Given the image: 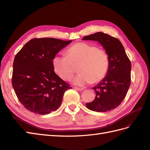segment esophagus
<instances>
[{
    "instance_id": "obj_1",
    "label": "esophagus",
    "mask_w": 150,
    "mask_h": 150,
    "mask_svg": "<svg viewBox=\"0 0 150 150\" xmlns=\"http://www.w3.org/2000/svg\"><path fill=\"white\" fill-rule=\"evenodd\" d=\"M74 89H76V91H82L83 90H84V88H78V87H74Z\"/></svg>"
}]
</instances>
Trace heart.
I'll return each mask as SVG.
<instances>
[{"label": "heart", "mask_w": 150, "mask_h": 150, "mask_svg": "<svg viewBox=\"0 0 150 150\" xmlns=\"http://www.w3.org/2000/svg\"><path fill=\"white\" fill-rule=\"evenodd\" d=\"M66 55L56 56L52 60L54 71L63 80L69 81L78 65L79 73L72 80L76 85L98 83L107 74L110 66L108 54L94 44L76 43L67 49Z\"/></svg>", "instance_id": "heart-1"}]
</instances>
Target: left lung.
Instances as JSON below:
<instances>
[{"label":"left lung","instance_id":"obj_1","mask_svg":"<svg viewBox=\"0 0 150 150\" xmlns=\"http://www.w3.org/2000/svg\"><path fill=\"white\" fill-rule=\"evenodd\" d=\"M83 40L99 42L110 60L106 75L93 88L96 93L95 99L86 106L94 111H111L120 105L128 92L131 83V62L121 42L110 35L99 32L85 36Z\"/></svg>","mask_w":150,"mask_h":150}]
</instances>
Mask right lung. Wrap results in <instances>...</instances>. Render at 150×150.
Wrapping results in <instances>:
<instances>
[{
  "label": "right lung",
  "mask_w": 150,
  "mask_h": 150,
  "mask_svg": "<svg viewBox=\"0 0 150 150\" xmlns=\"http://www.w3.org/2000/svg\"><path fill=\"white\" fill-rule=\"evenodd\" d=\"M71 42L35 38L16 54L12 84L18 99L28 110L42 115L56 111L64 93L72 88L54 72L52 65L56 54Z\"/></svg>",
  "instance_id": "right-lung-1"
}]
</instances>
